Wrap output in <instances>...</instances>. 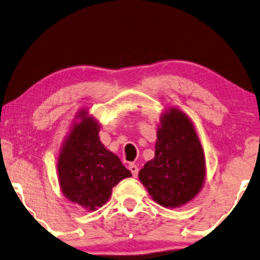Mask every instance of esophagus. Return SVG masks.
Listing matches in <instances>:
<instances>
[{
	"label": "esophagus",
	"instance_id": "obj_1",
	"mask_svg": "<svg viewBox=\"0 0 260 260\" xmlns=\"http://www.w3.org/2000/svg\"><path fill=\"white\" fill-rule=\"evenodd\" d=\"M129 170L131 172V174H133V176H135V177L137 176L138 167L135 165V163H130V165H129Z\"/></svg>",
	"mask_w": 260,
	"mask_h": 260
}]
</instances>
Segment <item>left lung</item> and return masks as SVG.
Listing matches in <instances>:
<instances>
[{
	"label": "left lung",
	"instance_id": "obj_1",
	"mask_svg": "<svg viewBox=\"0 0 260 260\" xmlns=\"http://www.w3.org/2000/svg\"><path fill=\"white\" fill-rule=\"evenodd\" d=\"M152 199L163 207H179L201 189L205 156L190 120L173 109L162 118L155 157L138 173Z\"/></svg>",
	"mask_w": 260,
	"mask_h": 260
}]
</instances>
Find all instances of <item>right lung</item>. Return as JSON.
<instances>
[{"label": "right lung", "instance_id": "right-lung-1", "mask_svg": "<svg viewBox=\"0 0 260 260\" xmlns=\"http://www.w3.org/2000/svg\"><path fill=\"white\" fill-rule=\"evenodd\" d=\"M98 133V124L93 119L78 124L66 140L58 162L62 193L90 211L102 207L112 188L131 176L120 159L104 148Z\"/></svg>", "mask_w": 260, "mask_h": 260}]
</instances>
